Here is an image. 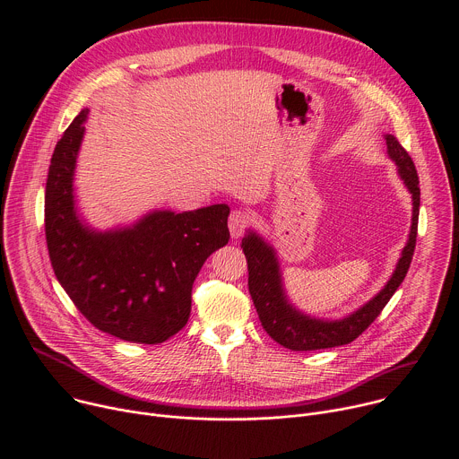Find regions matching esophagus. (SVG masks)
Segmentation results:
<instances>
[{"mask_svg": "<svg viewBox=\"0 0 459 459\" xmlns=\"http://www.w3.org/2000/svg\"><path fill=\"white\" fill-rule=\"evenodd\" d=\"M252 216L248 211H232L230 218H229V229H230V236L236 239L239 238L245 229L250 225Z\"/></svg>", "mask_w": 459, "mask_h": 459, "instance_id": "1", "label": "esophagus"}]
</instances>
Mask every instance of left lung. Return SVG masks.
Segmentation results:
<instances>
[{"mask_svg": "<svg viewBox=\"0 0 459 459\" xmlns=\"http://www.w3.org/2000/svg\"><path fill=\"white\" fill-rule=\"evenodd\" d=\"M386 152L396 161L398 172L412 194V227L409 241L402 252L394 274L386 281L377 296H374L361 308L351 316L336 321H323L301 314L296 310L283 290L281 273L274 248L259 238L255 232H248L241 239V248L248 265V292L254 301L255 312L267 334L290 351H319L347 345L363 334L368 325L381 314L388 299L392 298L405 280L416 248L418 216H420V179L412 158L402 147V143L386 134Z\"/></svg>", "mask_w": 459, "mask_h": 459, "instance_id": "8db88e82", "label": "left lung"}]
</instances>
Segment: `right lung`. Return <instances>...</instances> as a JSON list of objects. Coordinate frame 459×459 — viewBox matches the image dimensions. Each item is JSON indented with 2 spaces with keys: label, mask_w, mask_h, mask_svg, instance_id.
Listing matches in <instances>:
<instances>
[{
  "label": "right lung",
  "mask_w": 459,
  "mask_h": 459,
  "mask_svg": "<svg viewBox=\"0 0 459 459\" xmlns=\"http://www.w3.org/2000/svg\"><path fill=\"white\" fill-rule=\"evenodd\" d=\"M89 110L65 130L45 186V236L54 274L101 333L156 345L190 316L192 285L205 259L229 243L225 204L174 214L156 211L136 225L98 232L74 209L73 179Z\"/></svg>",
  "instance_id": "right-lung-1"
}]
</instances>
